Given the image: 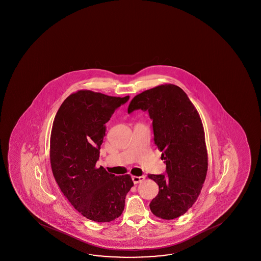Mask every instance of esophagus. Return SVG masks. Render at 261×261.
Returning <instances> with one entry per match:
<instances>
[{
	"mask_svg": "<svg viewBox=\"0 0 261 261\" xmlns=\"http://www.w3.org/2000/svg\"><path fill=\"white\" fill-rule=\"evenodd\" d=\"M132 180L134 184H138V183H141L142 181L145 180V176L144 175H142V176L134 175V176H132Z\"/></svg>",
	"mask_w": 261,
	"mask_h": 261,
	"instance_id": "34e87169",
	"label": "esophagus"
}]
</instances>
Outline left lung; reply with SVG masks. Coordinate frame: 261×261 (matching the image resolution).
I'll return each instance as SVG.
<instances>
[{
  "instance_id": "1",
  "label": "left lung",
  "mask_w": 261,
  "mask_h": 261,
  "mask_svg": "<svg viewBox=\"0 0 261 261\" xmlns=\"http://www.w3.org/2000/svg\"><path fill=\"white\" fill-rule=\"evenodd\" d=\"M138 109L148 112L153 120L154 144L167 165V174L148 175L159 187L150 210L162 219L178 218L197 200L207 172L200 116L184 91L171 84L136 95L127 111Z\"/></svg>"
}]
</instances>
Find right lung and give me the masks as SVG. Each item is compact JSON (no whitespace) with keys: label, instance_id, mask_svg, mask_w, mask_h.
Wrapping results in <instances>:
<instances>
[{"label":"right lung","instance_id":"obj_1","mask_svg":"<svg viewBox=\"0 0 261 261\" xmlns=\"http://www.w3.org/2000/svg\"><path fill=\"white\" fill-rule=\"evenodd\" d=\"M129 96L116 97L90 90L70 94L61 105L51 127V171L64 197L84 217L110 222L121 216L134 183L96 167L106 124Z\"/></svg>","mask_w":261,"mask_h":261}]
</instances>
